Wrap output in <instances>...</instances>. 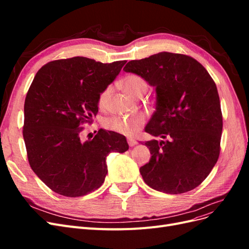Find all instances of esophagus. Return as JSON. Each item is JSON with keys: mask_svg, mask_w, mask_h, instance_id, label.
I'll return each instance as SVG.
<instances>
[{"mask_svg": "<svg viewBox=\"0 0 249 249\" xmlns=\"http://www.w3.org/2000/svg\"><path fill=\"white\" fill-rule=\"evenodd\" d=\"M127 143H129V145L132 147V146H135L137 144V140H135L133 138H127Z\"/></svg>", "mask_w": 249, "mask_h": 249, "instance_id": "obj_1", "label": "esophagus"}]
</instances>
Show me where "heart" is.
I'll return each mask as SVG.
<instances>
[{
  "label": "heart",
  "instance_id": "b5f03b06",
  "mask_svg": "<svg viewBox=\"0 0 249 249\" xmlns=\"http://www.w3.org/2000/svg\"><path fill=\"white\" fill-rule=\"evenodd\" d=\"M122 85L124 91L133 97H139L147 90V83L142 77L138 74H129L126 76ZM112 91V86H107L99 95V105L101 107L106 106ZM145 124V116L137 113V114L129 116L113 115L105 119V125L107 129H110L119 134L126 135V136H133L136 134L143 124Z\"/></svg>",
  "mask_w": 249,
  "mask_h": 249
}]
</instances>
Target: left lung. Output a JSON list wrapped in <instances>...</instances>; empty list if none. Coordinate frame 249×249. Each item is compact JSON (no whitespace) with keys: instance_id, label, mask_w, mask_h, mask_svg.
<instances>
[{"instance_id":"1","label":"left lung","mask_w":249,"mask_h":249,"mask_svg":"<svg viewBox=\"0 0 249 249\" xmlns=\"http://www.w3.org/2000/svg\"><path fill=\"white\" fill-rule=\"evenodd\" d=\"M124 71L156 87V111L145 132L162 140L144 143L152 154L140 167L145 184L168 194L196 188L220 153L222 114L215 82L192 57L168 52L132 60Z\"/></svg>"}]
</instances>
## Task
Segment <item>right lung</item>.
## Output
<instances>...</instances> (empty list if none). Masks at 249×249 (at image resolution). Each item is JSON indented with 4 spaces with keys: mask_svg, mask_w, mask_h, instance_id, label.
I'll list each match as a JSON object with an SVG mask.
<instances>
[{
    "mask_svg": "<svg viewBox=\"0 0 249 249\" xmlns=\"http://www.w3.org/2000/svg\"><path fill=\"white\" fill-rule=\"evenodd\" d=\"M85 57L51 61L37 71L25 100L24 140L32 170L54 192L69 197L99 189L112 152L129 149L123 135L100 130L82 141V124L99 111V95L125 64Z\"/></svg>",
    "mask_w": 249,
    "mask_h": 249,
    "instance_id": "add662e5",
    "label": "right lung"
}]
</instances>
